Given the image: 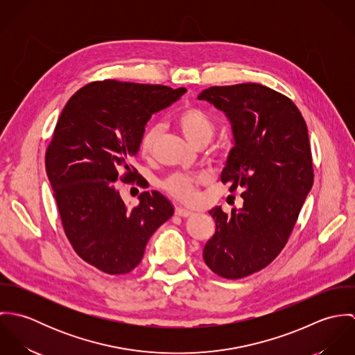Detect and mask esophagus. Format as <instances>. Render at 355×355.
Wrapping results in <instances>:
<instances>
[{
	"label": "esophagus",
	"mask_w": 355,
	"mask_h": 355,
	"mask_svg": "<svg viewBox=\"0 0 355 355\" xmlns=\"http://www.w3.org/2000/svg\"><path fill=\"white\" fill-rule=\"evenodd\" d=\"M175 213H176V216L184 217V218L193 216V211H190V210H187V209H183V207H176V209H175Z\"/></svg>",
	"instance_id": "obj_1"
}]
</instances>
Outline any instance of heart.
<instances>
[{
  "label": "heart",
  "instance_id": "heart-1",
  "mask_svg": "<svg viewBox=\"0 0 355 355\" xmlns=\"http://www.w3.org/2000/svg\"><path fill=\"white\" fill-rule=\"evenodd\" d=\"M176 124L183 132V135L196 146H205L213 138L216 131V121L200 106H186L176 116ZM159 127H149L141 137L139 152L144 157H150L159 138ZM203 182L200 175H184L175 173L171 175L162 187L166 193L183 202H194L197 200V189Z\"/></svg>",
  "mask_w": 355,
  "mask_h": 355
}]
</instances>
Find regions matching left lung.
I'll use <instances>...</instances> for the list:
<instances>
[{
    "mask_svg": "<svg viewBox=\"0 0 355 355\" xmlns=\"http://www.w3.org/2000/svg\"><path fill=\"white\" fill-rule=\"evenodd\" d=\"M225 112L235 146L221 182L243 190L242 209L209 213L216 234L203 261L220 277L236 280L268 266L287 245L313 186L307 127L297 105L258 83L213 86L198 96Z\"/></svg>",
    "mask_w": 355,
    "mask_h": 355,
    "instance_id": "obj_1",
    "label": "left lung"
}]
</instances>
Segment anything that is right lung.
I'll return each instance as SVG.
<instances>
[{
  "label": "right lung",
  "mask_w": 355,
  "mask_h": 355,
  "mask_svg": "<svg viewBox=\"0 0 355 355\" xmlns=\"http://www.w3.org/2000/svg\"><path fill=\"white\" fill-rule=\"evenodd\" d=\"M184 92L97 80L79 89L57 120L45 164L61 225L75 253L103 273L137 268L149 238L173 214L158 191H144L127 207L116 182L145 187L132 165L145 125Z\"/></svg>",
  "instance_id": "right-lung-1"
}]
</instances>
